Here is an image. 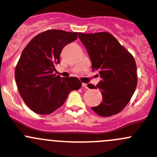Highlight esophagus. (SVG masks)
Here are the masks:
<instances>
[{"label":"esophagus","instance_id":"34e87169","mask_svg":"<svg viewBox=\"0 0 157 157\" xmlns=\"http://www.w3.org/2000/svg\"><path fill=\"white\" fill-rule=\"evenodd\" d=\"M82 87H84V88H86V89H88V87H87V83H82Z\"/></svg>","mask_w":157,"mask_h":157}]
</instances>
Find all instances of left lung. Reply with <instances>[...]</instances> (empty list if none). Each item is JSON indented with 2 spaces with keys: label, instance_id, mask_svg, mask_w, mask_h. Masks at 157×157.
<instances>
[{
  "label": "left lung",
  "instance_id": "left-lung-1",
  "mask_svg": "<svg viewBox=\"0 0 157 157\" xmlns=\"http://www.w3.org/2000/svg\"><path fill=\"white\" fill-rule=\"evenodd\" d=\"M92 62V71L99 73L101 80L90 89L101 91L103 101L92 110L102 117L121 112L128 105L137 86L136 63L134 57L108 32L78 35Z\"/></svg>",
  "mask_w": 157,
  "mask_h": 157
}]
</instances>
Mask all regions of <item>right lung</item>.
Segmentation results:
<instances>
[{"label":"right lung","mask_w":157,"mask_h":157,"mask_svg":"<svg viewBox=\"0 0 157 157\" xmlns=\"http://www.w3.org/2000/svg\"><path fill=\"white\" fill-rule=\"evenodd\" d=\"M77 34L57 29L45 31L35 36L21 52L15 67V81L21 98L36 113H52L63 105L70 91L81 87L77 77L61 78L53 74L62 49L75 41Z\"/></svg>","instance_id":"right-lung-1"}]
</instances>
